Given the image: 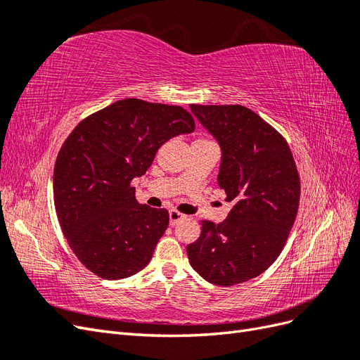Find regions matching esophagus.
<instances>
[{"label": "esophagus", "instance_id": "esophagus-1", "mask_svg": "<svg viewBox=\"0 0 360 360\" xmlns=\"http://www.w3.org/2000/svg\"><path fill=\"white\" fill-rule=\"evenodd\" d=\"M184 217H186V216H184L180 212H177V210H169V224L171 225H176L179 221L184 219Z\"/></svg>", "mask_w": 360, "mask_h": 360}]
</instances>
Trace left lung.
<instances>
[{"mask_svg":"<svg viewBox=\"0 0 360 360\" xmlns=\"http://www.w3.org/2000/svg\"><path fill=\"white\" fill-rule=\"evenodd\" d=\"M191 110L221 146L217 183L233 207L221 224L201 221L188 258L205 281L231 287L263 274L284 249L299 209V172L285 138L249 108Z\"/></svg>","mask_w":360,"mask_h":360,"instance_id":"1","label":"left lung"}]
</instances>
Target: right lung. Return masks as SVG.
I'll list each match as a JSON object with an SVG mask.
<instances>
[{"mask_svg": "<svg viewBox=\"0 0 360 360\" xmlns=\"http://www.w3.org/2000/svg\"><path fill=\"white\" fill-rule=\"evenodd\" d=\"M181 106L123 99L76 126L53 168V202L64 237L81 263L103 279L143 270L169 224L165 209L138 204L132 180L162 144L191 134Z\"/></svg>", "mask_w": 360, "mask_h": 360, "instance_id": "obj_1", "label": "right lung"}]
</instances>
